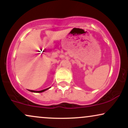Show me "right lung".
Wrapping results in <instances>:
<instances>
[{
    "label": "right lung",
    "mask_w": 128,
    "mask_h": 128,
    "mask_svg": "<svg viewBox=\"0 0 128 128\" xmlns=\"http://www.w3.org/2000/svg\"><path fill=\"white\" fill-rule=\"evenodd\" d=\"M50 88H46L44 90H41V91H34V90H29V91H30V92H44V91H46V90H47Z\"/></svg>",
    "instance_id": "1"
}]
</instances>
